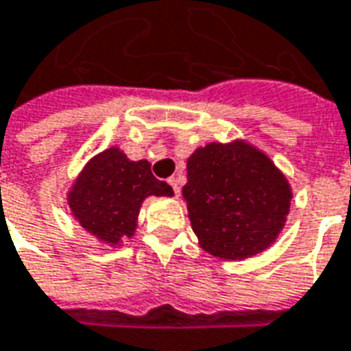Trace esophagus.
<instances>
[{
  "label": "esophagus",
  "mask_w": 351,
  "mask_h": 351,
  "mask_svg": "<svg viewBox=\"0 0 351 351\" xmlns=\"http://www.w3.org/2000/svg\"><path fill=\"white\" fill-rule=\"evenodd\" d=\"M168 183H170V186H172V191L176 196H179V185H178V178H170L168 179Z\"/></svg>",
  "instance_id": "1"
}]
</instances>
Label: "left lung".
Returning <instances> with one entry per match:
<instances>
[{
	"mask_svg": "<svg viewBox=\"0 0 351 351\" xmlns=\"http://www.w3.org/2000/svg\"><path fill=\"white\" fill-rule=\"evenodd\" d=\"M183 197L204 250L246 259L270 246L285 223L291 189L270 159L244 142L209 144L186 162Z\"/></svg>",
	"mask_w": 351,
	"mask_h": 351,
	"instance_id": "1",
	"label": "left lung"
}]
</instances>
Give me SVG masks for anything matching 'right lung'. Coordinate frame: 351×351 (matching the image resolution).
<instances>
[{
	"label": "right lung",
	"instance_id": "obj_1",
	"mask_svg": "<svg viewBox=\"0 0 351 351\" xmlns=\"http://www.w3.org/2000/svg\"><path fill=\"white\" fill-rule=\"evenodd\" d=\"M172 196V186L152 173L147 160H129L110 147L86 165L70 192V207L83 228L109 244L133 235L142 199Z\"/></svg>",
	"mask_w": 351,
	"mask_h": 351
}]
</instances>
